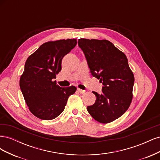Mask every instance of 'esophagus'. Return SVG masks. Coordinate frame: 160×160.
<instances>
[{
	"label": "esophagus",
	"instance_id": "34e87169",
	"mask_svg": "<svg viewBox=\"0 0 160 160\" xmlns=\"http://www.w3.org/2000/svg\"><path fill=\"white\" fill-rule=\"evenodd\" d=\"M77 91H78L80 93H84L85 91V90H83V89H81L79 88H77Z\"/></svg>",
	"mask_w": 160,
	"mask_h": 160
}]
</instances>
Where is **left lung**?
Listing matches in <instances>:
<instances>
[{
	"mask_svg": "<svg viewBox=\"0 0 160 160\" xmlns=\"http://www.w3.org/2000/svg\"><path fill=\"white\" fill-rule=\"evenodd\" d=\"M91 75L102 83V93L96 96L88 112L98 122L108 123L126 111L133 98L134 75L124 53L108 40L79 38Z\"/></svg>",
	"mask_w": 160,
	"mask_h": 160,
	"instance_id": "8db88e82",
	"label": "left lung"
}]
</instances>
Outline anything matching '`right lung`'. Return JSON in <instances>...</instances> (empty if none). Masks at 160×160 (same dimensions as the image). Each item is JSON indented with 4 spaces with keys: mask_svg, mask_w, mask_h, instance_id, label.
I'll use <instances>...</instances> for the list:
<instances>
[{
    "mask_svg": "<svg viewBox=\"0 0 160 160\" xmlns=\"http://www.w3.org/2000/svg\"><path fill=\"white\" fill-rule=\"evenodd\" d=\"M76 39L43 43L28 57L20 78V88L31 112L42 120H51L65 109L69 97L77 88H61L56 78L61 71L62 58L77 45Z\"/></svg>",
    "mask_w": 160,
    "mask_h": 160,
    "instance_id": "right-lung-1",
    "label": "right lung"
}]
</instances>
